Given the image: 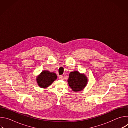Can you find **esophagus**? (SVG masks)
I'll list each match as a JSON object with an SVG mask.
<instances>
[{"label":"esophagus","mask_w":128,"mask_h":128,"mask_svg":"<svg viewBox=\"0 0 128 128\" xmlns=\"http://www.w3.org/2000/svg\"><path fill=\"white\" fill-rule=\"evenodd\" d=\"M59 78L60 80H63L64 79V77H63L62 76H59Z\"/></svg>","instance_id":"1"}]
</instances>
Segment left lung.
<instances>
[{"instance_id": "left-lung-1", "label": "left lung", "mask_w": 128, "mask_h": 128, "mask_svg": "<svg viewBox=\"0 0 128 128\" xmlns=\"http://www.w3.org/2000/svg\"><path fill=\"white\" fill-rule=\"evenodd\" d=\"M67 82L72 90L78 92L85 88L88 84V79L85 74H80L78 71H74L70 73Z\"/></svg>"}]
</instances>
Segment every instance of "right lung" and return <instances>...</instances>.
<instances>
[{
  "instance_id": "1",
  "label": "right lung",
  "mask_w": 128,
  "mask_h": 128,
  "mask_svg": "<svg viewBox=\"0 0 128 128\" xmlns=\"http://www.w3.org/2000/svg\"><path fill=\"white\" fill-rule=\"evenodd\" d=\"M57 78V76L55 73L48 70H43L38 76H36V80L40 88H46L48 87Z\"/></svg>"
}]
</instances>
